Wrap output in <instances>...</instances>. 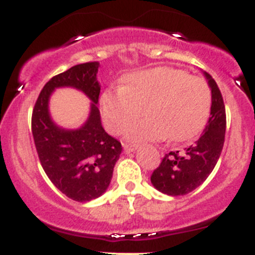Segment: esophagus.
Returning <instances> with one entry per match:
<instances>
[{"instance_id":"1","label":"esophagus","mask_w":255,"mask_h":255,"mask_svg":"<svg viewBox=\"0 0 255 255\" xmlns=\"http://www.w3.org/2000/svg\"><path fill=\"white\" fill-rule=\"evenodd\" d=\"M138 148L137 144H123V149H125L126 153H130V151H134Z\"/></svg>"}]
</instances>
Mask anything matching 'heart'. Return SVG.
Wrapping results in <instances>:
<instances>
[{
    "mask_svg": "<svg viewBox=\"0 0 255 255\" xmlns=\"http://www.w3.org/2000/svg\"><path fill=\"white\" fill-rule=\"evenodd\" d=\"M212 106L206 81L186 71L155 68L127 76L121 89L101 96L105 125L113 134L122 133L140 113H145L126 133L130 142H185L206 126Z\"/></svg>",
    "mask_w": 255,
    "mask_h": 255,
    "instance_id": "1",
    "label": "heart"
}]
</instances>
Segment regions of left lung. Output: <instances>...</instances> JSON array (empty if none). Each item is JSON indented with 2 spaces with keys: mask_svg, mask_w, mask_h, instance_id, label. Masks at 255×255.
I'll list each match as a JSON object with an SVG mask.
<instances>
[{
  "mask_svg": "<svg viewBox=\"0 0 255 255\" xmlns=\"http://www.w3.org/2000/svg\"><path fill=\"white\" fill-rule=\"evenodd\" d=\"M212 96V106L204 133L184 151H170L153 171L150 181L156 190L169 196H182L199 187L220 159L225 143L226 109L217 84L204 71Z\"/></svg>",
  "mask_w": 255,
  "mask_h": 255,
  "instance_id": "8db88e82",
  "label": "left lung"
}]
</instances>
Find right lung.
<instances>
[{"instance_id":"obj_1","label":"right lung","mask_w":255,"mask_h":255,"mask_svg":"<svg viewBox=\"0 0 255 255\" xmlns=\"http://www.w3.org/2000/svg\"><path fill=\"white\" fill-rule=\"evenodd\" d=\"M100 63L79 64L51 78L40 91L32 115V133L40 164L50 181L69 199L87 202L101 196L111 182L122 145L105 132L99 104ZM59 87H73L90 99L87 122L65 130L50 117L48 100Z\"/></svg>"}]
</instances>
